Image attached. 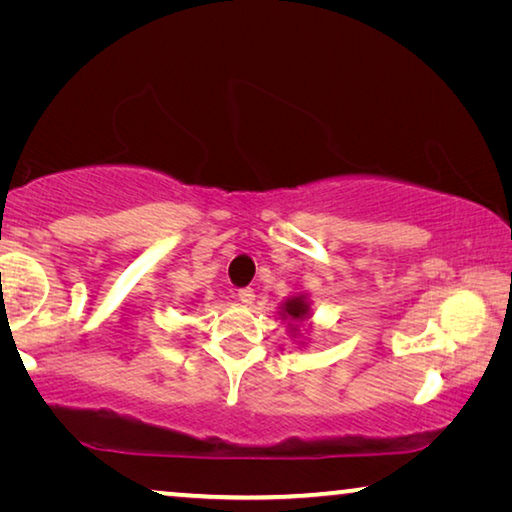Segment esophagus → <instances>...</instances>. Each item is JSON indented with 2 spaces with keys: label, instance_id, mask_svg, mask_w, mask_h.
Instances as JSON below:
<instances>
[{
  "label": "esophagus",
  "instance_id": "1",
  "mask_svg": "<svg viewBox=\"0 0 512 512\" xmlns=\"http://www.w3.org/2000/svg\"><path fill=\"white\" fill-rule=\"evenodd\" d=\"M237 296H239V300H241V302H244V305H253V302H255V291L250 289V287H246V289H239Z\"/></svg>",
  "mask_w": 512,
  "mask_h": 512
}]
</instances>
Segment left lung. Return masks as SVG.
Here are the masks:
<instances>
[{
  "label": "left lung",
  "instance_id": "obj_1",
  "mask_svg": "<svg viewBox=\"0 0 512 512\" xmlns=\"http://www.w3.org/2000/svg\"><path fill=\"white\" fill-rule=\"evenodd\" d=\"M282 316L284 318H291V320H305V318H309L307 300L302 298V296L289 298L287 302H284V307H282ZM293 329H296V327H293Z\"/></svg>",
  "mask_w": 512,
  "mask_h": 512
}]
</instances>
